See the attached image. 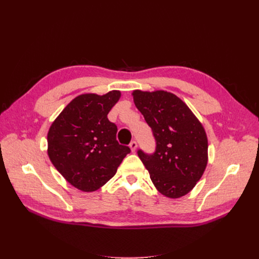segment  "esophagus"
Returning a JSON list of instances; mask_svg holds the SVG:
<instances>
[{
    "label": "esophagus",
    "instance_id": "obj_1",
    "mask_svg": "<svg viewBox=\"0 0 259 259\" xmlns=\"http://www.w3.org/2000/svg\"><path fill=\"white\" fill-rule=\"evenodd\" d=\"M130 148H131V150H132L133 152L136 151V149H137V143H136V140H133V142H131Z\"/></svg>",
    "mask_w": 259,
    "mask_h": 259
}]
</instances>
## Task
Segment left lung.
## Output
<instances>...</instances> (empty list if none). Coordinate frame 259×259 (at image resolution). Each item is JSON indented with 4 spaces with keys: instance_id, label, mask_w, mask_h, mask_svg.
<instances>
[{
    "instance_id": "obj_1",
    "label": "left lung",
    "mask_w": 259,
    "mask_h": 259,
    "mask_svg": "<svg viewBox=\"0 0 259 259\" xmlns=\"http://www.w3.org/2000/svg\"><path fill=\"white\" fill-rule=\"evenodd\" d=\"M133 97L155 139L154 152L148 154L139 149V159L163 195L183 197L193 189L206 167L208 145L204 128L174 94L137 90Z\"/></svg>"
}]
</instances>
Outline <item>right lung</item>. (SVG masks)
Masks as SVG:
<instances>
[{
	"mask_svg": "<svg viewBox=\"0 0 259 259\" xmlns=\"http://www.w3.org/2000/svg\"><path fill=\"white\" fill-rule=\"evenodd\" d=\"M121 97L119 91L106 95L75 97L51 125L48 153L53 165L68 183L85 192L103 187L116 173L131 149L116 140V125L108 113Z\"/></svg>",
	"mask_w": 259,
	"mask_h": 259,
	"instance_id": "1",
	"label": "right lung"
}]
</instances>
